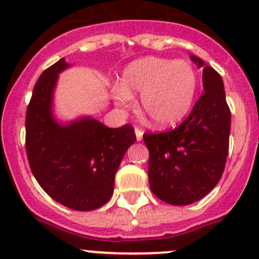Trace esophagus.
Masks as SVG:
<instances>
[{"label": "esophagus", "instance_id": "obj_1", "mask_svg": "<svg viewBox=\"0 0 259 259\" xmlns=\"http://www.w3.org/2000/svg\"><path fill=\"white\" fill-rule=\"evenodd\" d=\"M143 134H144V132H143V130H140V129H135V135H137V140L138 142H142V139H143Z\"/></svg>", "mask_w": 259, "mask_h": 259}]
</instances>
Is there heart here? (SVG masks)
Listing matches in <instances>:
<instances>
[{"label":"heart","instance_id":"b5f03b06","mask_svg":"<svg viewBox=\"0 0 259 259\" xmlns=\"http://www.w3.org/2000/svg\"><path fill=\"white\" fill-rule=\"evenodd\" d=\"M199 76L190 62L143 57L130 62L113 86L115 104L121 110L133 105V94H140V110L156 127L177 125L194 105Z\"/></svg>","mask_w":259,"mask_h":259}]
</instances>
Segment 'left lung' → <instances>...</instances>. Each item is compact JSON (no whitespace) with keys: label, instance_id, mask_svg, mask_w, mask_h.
Listing matches in <instances>:
<instances>
[{"label":"left lung","instance_id":"obj_1","mask_svg":"<svg viewBox=\"0 0 259 259\" xmlns=\"http://www.w3.org/2000/svg\"><path fill=\"white\" fill-rule=\"evenodd\" d=\"M190 60L203 67V95L176 129L144 134L150 189L171 205L205 197L221 180L229 148L231 110L223 80L202 59L190 55Z\"/></svg>","mask_w":259,"mask_h":259}]
</instances>
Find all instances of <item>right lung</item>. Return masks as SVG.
Segmentation results:
<instances>
[{"mask_svg":"<svg viewBox=\"0 0 259 259\" xmlns=\"http://www.w3.org/2000/svg\"><path fill=\"white\" fill-rule=\"evenodd\" d=\"M70 66L61 59L38 77L26 111V153L52 199L70 209L94 210L113 195L115 174L137 138L130 125L110 129L91 116L57 121L54 91L59 74Z\"/></svg>","mask_w":259,"mask_h":259,"instance_id":"obj_1","label":"right lung"}]
</instances>
